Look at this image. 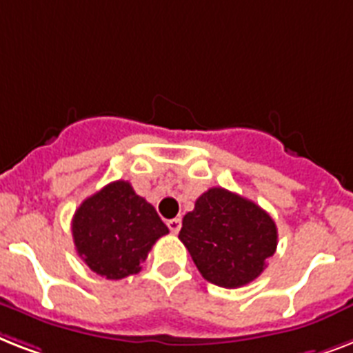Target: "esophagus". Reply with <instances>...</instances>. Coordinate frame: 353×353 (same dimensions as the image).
Listing matches in <instances>:
<instances>
[{
	"label": "esophagus",
	"mask_w": 353,
	"mask_h": 353,
	"mask_svg": "<svg viewBox=\"0 0 353 353\" xmlns=\"http://www.w3.org/2000/svg\"><path fill=\"white\" fill-rule=\"evenodd\" d=\"M167 225L168 228H170L172 234H177V232L181 230V217H174V219H170Z\"/></svg>",
	"instance_id": "esophagus-1"
}]
</instances>
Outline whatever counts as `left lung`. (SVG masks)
Wrapping results in <instances>:
<instances>
[{
	"label": "left lung",
	"instance_id": "8db88e82",
	"mask_svg": "<svg viewBox=\"0 0 353 353\" xmlns=\"http://www.w3.org/2000/svg\"><path fill=\"white\" fill-rule=\"evenodd\" d=\"M179 239L208 283L239 288L266 268L277 248V226L259 205L216 186L183 217Z\"/></svg>",
	"mask_w": 353,
	"mask_h": 353
}]
</instances>
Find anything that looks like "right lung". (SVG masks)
I'll list each match as a JSON object with an SVG mask.
<instances>
[{
	"mask_svg": "<svg viewBox=\"0 0 353 353\" xmlns=\"http://www.w3.org/2000/svg\"><path fill=\"white\" fill-rule=\"evenodd\" d=\"M167 234L156 208L137 196L128 181L103 186L79 205L72 217L77 256L107 279L137 274L154 243Z\"/></svg>",
	"mask_w": 353,
	"mask_h": 353,
	"instance_id": "obj_1",
	"label": "right lung"
}]
</instances>
